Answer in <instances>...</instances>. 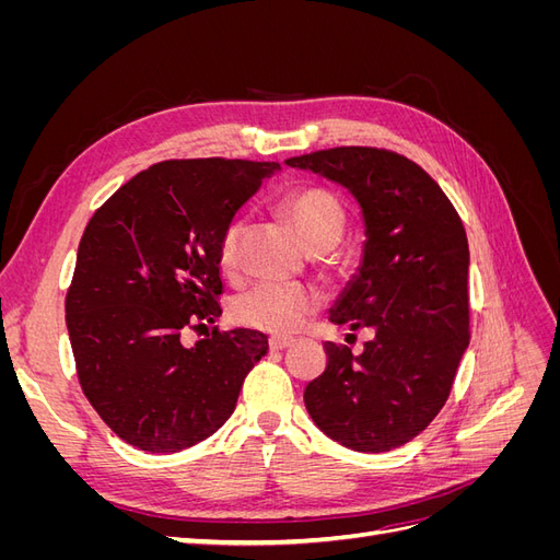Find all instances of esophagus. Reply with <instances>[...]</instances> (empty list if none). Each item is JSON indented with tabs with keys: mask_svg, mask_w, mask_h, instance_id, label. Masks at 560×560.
<instances>
[{
	"mask_svg": "<svg viewBox=\"0 0 560 560\" xmlns=\"http://www.w3.org/2000/svg\"><path fill=\"white\" fill-rule=\"evenodd\" d=\"M268 346H270V350H284V348L294 346V338L292 336H270Z\"/></svg>",
	"mask_w": 560,
	"mask_h": 560,
	"instance_id": "1",
	"label": "esophagus"
}]
</instances>
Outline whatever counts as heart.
Segmentation results:
<instances>
[{
	"instance_id": "1",
	"label": "heart",
	"mask_w": 560,
	"mask_h": 560,
	"mask_svg": "<svg viewBox=\"0 0 560 560\" xmlns=\"http://www.w3.org/2000/svg\"><path fill=\"white\" fill-rule=\"evenodd\" d=\"M282 212L294 224L303 245L313 252H329L346 233V208L341 198L325 186H301L282 198ZM245 219L233 217L219 238V264L231 270L238 264V245ZM322 306V296L308 284L259 282L241 292L231 303V315L243 327L287 334Z\"/></svg>"
}]
</instances>
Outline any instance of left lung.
<instances>
[{
    "label": "left lung",
    "mask_w": 560,
    "mask_h": 560,
    "mask_svg": "<svg viewBox=\"0 0 560 560\" xmlns=\"http://www.w3.org/2000/svg\"><path fill=\"white\" fill-rule=\"evenodd\" d=\"M287 165L341 184L358 200L366 241L329 322L374 331L360 354L325 343L327 369L303 401L334 442L393 451L442 411L469 346L465 226L439 184L393 151L336 147Z\"/></svg>",
    "instance_id": "1"
}]
</instances>
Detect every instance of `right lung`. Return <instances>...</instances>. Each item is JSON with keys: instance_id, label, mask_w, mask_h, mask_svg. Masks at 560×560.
Masks as SVG:
<instances>
[{"instance_id": "1", "label": "right lung", "mask_w": 560, "mask_h": 560, "mask_svg": "<svg viewBox=\"0 0 560 560\" xmlns=\"http://www.w3.org/2000/svg\"><path fill=\"white\" fill-rule=\"evenodd\" d=\"M278 163L163 161L126 182L83 231L67 331L79 383L124 442L177 453L235 411L249 369L268 352L254 329L182 343L222 315L219 238Z\"/></svg>"}]
</instances>
